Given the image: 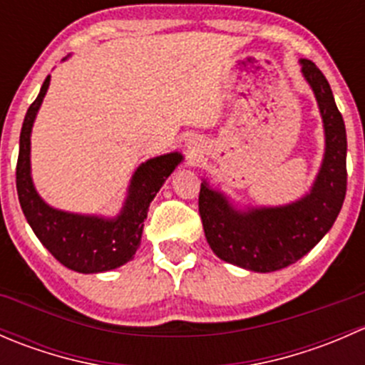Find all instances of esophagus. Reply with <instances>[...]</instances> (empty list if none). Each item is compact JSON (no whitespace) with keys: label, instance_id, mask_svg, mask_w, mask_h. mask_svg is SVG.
<instances>
[{"label":"esophagus","instance_id":"esophagus-1","mask_svg":"<svg viewBox=\"0 0 365 365\" xmlns=\"http://www.w3.org/2000/svg\"><path fill=\"white\" fill-rule=\"evenodd\" d=\"M190 148H192V152H196V146H190Z\"/></svg>","mask_w":365,"mask_h":365}]
</instances>
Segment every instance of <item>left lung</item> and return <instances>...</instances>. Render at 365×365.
Returning <instances> with one entry per match:
<instances>
[{"mask_svg":"<svg viewBox=\"0 0 365 365\" xmlns=\"http://www.w3.org/2000/svg\"><path fill=\"white\" fill-rule=\"evenodd\" d=\"M302 76L318 102L325 153L311 189L279 206H238L203 180L200 215L212 251L222 261L251 272L281 270L304 257L330 231L346 196V128L322 70L300 60Z\"/></svg>","mask_w":365,"mask_h":365,"instance_id":"obj_1","label":"left lung"}]
</instances>
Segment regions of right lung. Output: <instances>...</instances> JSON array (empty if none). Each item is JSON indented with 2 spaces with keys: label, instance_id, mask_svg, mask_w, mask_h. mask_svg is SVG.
<instances>
[{
  "label": "right lung",
  "instance_id": "right-lung-1",
  "mask_svg": "<svg viewBox=\"0 0 365 365\" xmlns=\"http://www.w3.org/2000/svg\"><path fill=\"white\" fill-rule=\"evenodd\" d=\"M49 83L51 76H47L21 128L16 171L21 208L43 247L70 270L79 274L114 270L134 257L141 245L150 203L168 176L178 168L183 155L171 152L139 164L128 183L123 206L114 217L65 212L47 205L36 192L31 178V130Z\"/></svg>",
  "mask_w": 365,
  "mask_h": 365
}]
</instances>
